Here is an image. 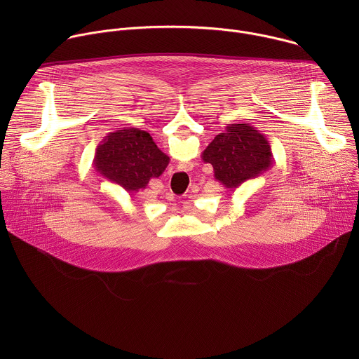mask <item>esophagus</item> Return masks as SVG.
<instances>
[{
    "label": "esophagus",
    "instance_id": "esophagus-1",
    "mask_svg": "<svg viewBox=\"0 0 359 359\" xmlns=\"http://www.w3.org/2000/svg\"><path fill=\"white\" fill-rule=\"evenodd\" d=\"M170 196H173V194H170Z\"/></svg>",
    "mask_w": 359,
    "mask_h": 359
}]
</instances>
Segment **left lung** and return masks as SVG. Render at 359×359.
Instances as JSON below:
<instances>
[{"label": "left lung", "mask_w": 359, "mask_h": 359, "mask_svg": "<svg viewBox=\"0 0 359 359\" xmlns=\"http://www.w3.org/2000/svg\"><path fill=\"white\" fill-rule=\"evenodd\" d=\"M201 159L213 166L215 179L226 189H237L271 168L273 151L260 130L250 123H231L203 150Z\"/></svg>", "instance_id": "8db88e82"}]
</instances>
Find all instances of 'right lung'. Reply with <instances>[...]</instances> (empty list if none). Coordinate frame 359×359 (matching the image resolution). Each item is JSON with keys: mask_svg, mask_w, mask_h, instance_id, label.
Listing matches in <instances>:
<instances>
[{"mask_svg": "<svg viewBox=\"0 0 359 359\" xmlns=\"http://www.w3.org/2000/svg\"><path fill=\"white\" fill-rule=\"evenodd\" d=\"M169 161L147 132L122 128L97 144L93 166L107 180L136 193L144 189L151 177H159Z\"/></svg>", "mask_w": 359, "mask_h": 359, "instance_id": "right-lung-1", "label": "right lung"}]
</instances>
